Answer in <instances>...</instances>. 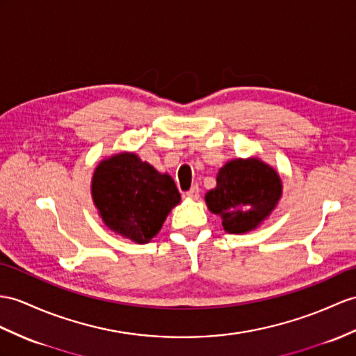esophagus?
<instances>
[{"mask_svg":"<svg viewBox=\"0 0 356 356\" xmlns=\"http://www.w3.org/2000/svg\"><path fill=\"white\" fill-rule=\"evenodd\" d=\"M190 199H197L199 197V187L197 186H193L192 188L188 190V192L186 193Z\"/></svg>","mask_w":356,"mask_h":356,"instance_id":"1","label":"esophagus"}]
</instances>
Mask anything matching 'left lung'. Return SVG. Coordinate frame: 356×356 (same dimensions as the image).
<instances>
[{
  "mask_svg": "<svg viewBox=\"0 0 356 356\" xmlns=\"http://www.w3.org/2000/svg\"><path fill=\"white\" fill-rule=\"evenodd\" d=\"M216 183L205 193V204L211 213L220 216L223 229L229 234L257 229L278 207L282 196L278 170L258 157L225 163Z\"/></svg>",
  "mask_w": 356,
  "mask_h": 356,
  "instance_id": "obj_1",
  "label": "left lung"
}]
</instances>
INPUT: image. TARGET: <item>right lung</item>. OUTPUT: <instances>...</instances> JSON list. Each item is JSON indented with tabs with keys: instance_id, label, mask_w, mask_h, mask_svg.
<instances>
[{
	"instance_id": "1",
	"label": "right lung",
	"mask_w": 356,
	"mask_h": 356,
	"mask_svg": "<svg viewBox=\"0 0 356 356\" xmlns=\"http://www.w3.org/2000/svg\"><path fill=\"white\" fill-rule=\"evenodd\" d=\"M92 199L104 225L138 245L161 229L181 195L169 173H161L134 152H119L98 163Z\"/></svg>"
}]
</instances>
